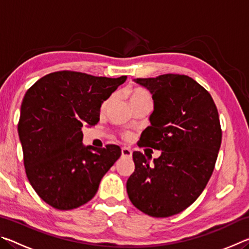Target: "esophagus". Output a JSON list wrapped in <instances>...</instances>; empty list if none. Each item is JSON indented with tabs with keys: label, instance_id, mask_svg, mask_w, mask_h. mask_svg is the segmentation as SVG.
Masks as SVG:
<instances>
[{
	"label": "esophagus",
	"instance_id": "34e87169",
	"mask_svg": "<svg viewBox=\"0 0 249 249\" xmlns=\"http://www.w3.org/2000/svg\"><path fill=\"white\" fill-rule=\"evenodd\" d=\"M132 154L133 151L130 148H128V147H123L122 148V157H132Z\"/></svg>",
	"mask_w": 249,
	"mask_h": 249
}]
</instances>
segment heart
<instances>
[{
    "mask_svg": "<svg viewBox=\"0 0 249 249\" xmlns=\"http://www.w3.org/2000/svg\"><path fill=\"white\" fill-rule=\"evenodd\" d=\"M126 94H127V98L129 100L130 105H132V107L140 103L147 102V101H151L150 95L147 93L145 90L140 89V88H133V89H129L127 92H126Z\"/></svg>",
    "mask_w": 249,
    "mask_h": 249,
    "instance_id": "obj_1",
    "label": "heart"
}]
</instances>
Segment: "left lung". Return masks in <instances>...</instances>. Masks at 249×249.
<instances>
[{
    "instance_id": "1",
    "label": "left lung",
    "mask_w": 249,
    "mask_h": 249,
    "mask_svg": "<svg viewBox=\"0 0 249 249\" xmlns=\"http://www.w3.org/2000/svg\"><path fill=\"white\" fill-rule=\"evenodd\" d=\"M154 100L150 126L140 147L161 150L153 165L134 151L135 170L126 182L132 203L154 217L182 212L204 190L215 166L222 142L218 112L212 96L184 74L137 78Z\"/></svg>"
}]
</instances>
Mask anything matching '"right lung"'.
Instances as JSON below:
<instances>
[{"instance_id":"right-lung-1","label":"right lung","mask_w":249,"mask_h":249,"mask_svg":"<svg viewBox=\"0 0 249 249\" xmlns=\"http://www.w3.org/2000/svg\"><path fill=\"white\" fill-rule=\"evenodd\" d=\"M126 79L57 71L25 93L18 126L25 171L53 208L71 210L89 202L120 158L117 145L84 146L82 126L98 123L101 105Z\"/></svg>"}]
</instances>
